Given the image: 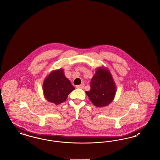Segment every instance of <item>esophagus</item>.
I'll return each mask as SVG.
<instances>
[{
	"instance_id": "obj_1",
	"label": "esophagus",
	"mask_w": 160,
	"mask_h": 160,
	"mask_svg": "<svg viewBox=\"0 0 160 160\" xmlns=\"http://www.w3.org/2000/svg\"><path fill=\"white\" fill-rule=\"evenodd\" d=\"M84 85L83 84H80V85H77L76 88H77L83 89V88H84Z\"/></svg>"
}]
</instances>
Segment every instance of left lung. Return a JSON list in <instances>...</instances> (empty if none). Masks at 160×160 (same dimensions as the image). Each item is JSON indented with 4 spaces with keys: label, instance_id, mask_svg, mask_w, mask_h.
<instances>
[{
    "label": "left lung",
    "instance_id": "obj_1",
    "mask_svg": "<svg viewBox=\"0 0 160 160\" xmlns=\"http://www.w3.org/2000/svg\"><path fill=\"white\" fill-rule=\"evenodd\" d=\"M116 86L110 70L98 67L91 81V90L86 92L92 104L97 107L107 106L113 100Z\"/></svg>",
    "mask_w": 160,
    "mask_h": 160
}]
</instances>
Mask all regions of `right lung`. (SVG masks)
Returning a JSON list of instances; mask_svg holds the SVG:
<instances>
[{
	"label": "right lung",
	"mask_w": 160,
	"mask_h": 160,
	"mask_svg": "<svg viewBox=\"0 0 160 160\" xmlns=\"http://www.w3.org/2000/svg\"><path fill=\"white\" fill-rule=\"evenodd\" d=\"M42 88L45 98L56 105L65 101L69 94L75 89L62 68L52 71L47 76Z\"/></svg>",
	"instance_id": "obj_1"
}]
</instances>
